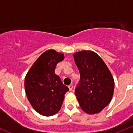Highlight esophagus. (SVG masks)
<instances>
[{
    "label": "esophagus",
    "mask_w": 133,
    "mask_h": 133,
    "mask_svg": "<svg viewBox=\"0 0 133 133\" xmlns=\"http://www.w3.org/2000/svg\"><path fill=\"white\" fill-rule=\"evenodd\" d=\"M69 90H72V89H73V85L72 84H70V85H69Z\"/></svg>",
    "instance_id": "1"
}]
</instances>
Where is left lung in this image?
Instances as JSON below:
<instances>
[{"label":"left lung","instance_id":"left-lung-1","mask_svg":"<svg viewBox=\"0 0 133 133\" xmlns=\"http://www.w3.org/2000/svg\"><path fill=\"white\" fill-rule=\"evenodd\" d=\"M81 78L75 89L81 109L88 114H97L112 99L115 83L110 70L101 57L90 50L74 54Z\"/></svg>","mask_w":133,"mask_h":133}]
</instances>
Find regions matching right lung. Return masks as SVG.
Here are the masks:
<instances>
[{
  "instance_id": "right-lung-1",
  "label": "right lung",
  "mask_w": 133,
  "mask_h": 133,
  "mask_svg": "<svg viewBox=\"0 0 133 133\" xmlns=\"http://www.w3.org/2000/svg\"><path fill=\"white\" fill-rule=\"evenodd\" d=\"M64 59V55L48 50L35 61L24 81V89L29 101L36 112L49 117L58 112L64 95L69 89L55 73L57 63Z\"/></svg>"
}]
</instances>
